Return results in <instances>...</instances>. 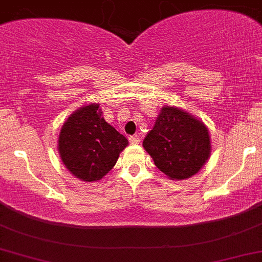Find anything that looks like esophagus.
<instances>
[{
    "instance_id": "34e87169",
    "label": "esophagus",
    "mask_w": 262,
    "mask_h": 262,
    "mask_svg": "<svg viewBox=\"0 0 262 262\" xmlns=\"http://www.w3.org/2000/svg\"><path fill=\"white\" fill-rule=\"evenodd\" d=\"M129 142H130V144L137 145V144H139L140 139H139V137H137V136H132V137H129Z\"/></svg>"
}]
</instances>
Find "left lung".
<instances>
[{
	"mask_svg": "<svg viewBox=\"0 0 262 262\" xmlns=\"http://www.w3.org/2000/svg\"><path fill=\"white\" fill-rule=\"evenodd\" d=\"M143 146L168 178L188 179L210 157L209 130L203 122L175 107H163Z\"/></svg>",
	"mask_w": 262,
	"mask_h": 262,
	"instance_id": "8db88e82",
	"label": "left lung"
}]
</instances>
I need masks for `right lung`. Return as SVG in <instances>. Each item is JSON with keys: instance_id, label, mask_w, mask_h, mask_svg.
<instances>
[{"instance_id": "1", "label": "right lung", "mask_w": 262, "mask_h": 262, "mask_svg": "<svg viewBox=\"0 0 262 262\" xmlns=\"http://www.w3.org/2000/svg\"><path fill=\"white\" fill-rule=\"evenodd\" d=\"M126 145V138L105 122L96 103L77 109L62 125L58 138L63 164L83 182L102 179Z\"/></svg>"}]
</instances>
